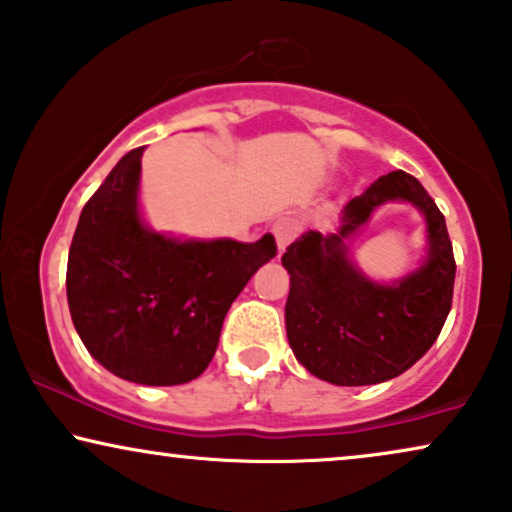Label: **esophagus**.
Instances as JSON below:
<instances>
[{
  "mask_svg": "<svg viewBox=\"0 0 512 512\" xmlns=\"http://www.w3.org/2000/svg\"><path fill=\"white\" fill-rule=\"evenodd\" d=\"M271 231H274L276 250H278V255H281V252L295 241V236L300 234V224H297V219H293V217H281V219H276L274 226H271Z\"/></svg>",
  "mask_w": 512,
  "mask_h": 512,
  "instance_id": "obj_1",
  "label": "esophagus"
}]
</instances>
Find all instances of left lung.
<instances>
[{"label": "left lung", "instance_id": "1", "mask_svg": "<svg viewBox=\"0 0 512 512\" xmlns=\"http://www.w3.org/2000/svg\"><path fill=\"white\" fill-rule=\"evenodd\" d=\"M387 202H406L424 215L426 255L404 277L375 282L358 269L351 241ZM281 262L290 274V349L331 385H378L409 371L449 316L456 262L444 215L423 184L401 170L349 200L338 231H304Z\"/></svg>", "mask_w": 512, "mask_h": 512}]
</instances>
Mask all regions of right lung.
<instances>
[{
  "mask_svg": "<svg viewBox=\"0 0 512 512\" xmlns=\"http://www.w3.org/2000/svg\"><path fill=\"white\" fill-rule=\"evenodd\" d=\"M141 155H122L89 198L68 252V307L87 352L137 385H184L215 357L231 302L276 255L274 236L181 238L141 212Z\"/></svg>",
  "mask_w": 512,
  "mask_h": 512,
  "instance_id": "obj_1",
  "label": "right lung"
}]
</instances>
